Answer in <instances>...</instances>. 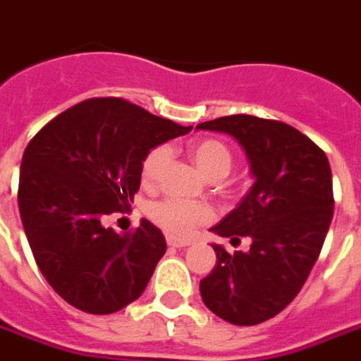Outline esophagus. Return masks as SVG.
Returning a JSON list of instances; mask_svg holds the SVG:
<instances>
[{
  "mask_svg": "<svg viewBox=\"0 0 361 361\" xmlns=\"http://www.w3.org/2000/svg\"><path fill=\"white\" fill-rule=\"evenodd\" d=\"M166 244H169L170 247H187L191 242L181 240V238H176V236H169V238H166Z\"/></svg>",
  "mask_w": 361,
  "mask_h": 361,
  "instance_id": "34e87169",
  "label": "esophagus"
}]
</instances>
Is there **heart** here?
Masks as SVG:
<instances>
[{
  "label": "heart",
  "mask_w": 361,
  "mask_h": 361,
  "mask_svg": "<svg viewBox=\"0 0 361 361\" xmlns=\"http://www.w3.org/2000/svg\"><path fill=\"white\" fill-rule=\"evenodd\" d=\"M189 155L200 170V174L212 181L224 180L233 169V153L219 140H197L189 145ZM170 159L169 147H155L149 151L142 162V180L145 183H155L166 169ZM151 217L157 225L176 236L191 235L192 229L212 219V210L206 204H189L176 199L157 202L151 208Z\"/></svg>",
  "instance_id": "obj_1"
}]
</instances>
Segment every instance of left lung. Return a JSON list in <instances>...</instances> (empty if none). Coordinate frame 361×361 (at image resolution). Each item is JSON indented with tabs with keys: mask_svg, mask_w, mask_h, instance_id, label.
<instances>
[{
	"mask_svg": "<svg viewBox=\"0 0 361 361\" xmlns=\"http://www.w3.org/2000/svg\"><path fill=\"white\" fill-rule=\"evenodd\" d=\"M229 134L246 153L254 185L212 233L238 240L231 255L212 244L217 263L200 280L208 309L235 326H255L290 305L309 279L334 217V183L326 153L280 121L229 115L197 125ZM240 242V240H238Z\"/></svg>",
	"mask_w": 361,
	"mask_h": 361,
	"instance_id": "1",
	"label": "left lung"
}]
</instances>
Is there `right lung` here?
Wrapping results in <instances>:
<instances>
[{
  "label": "right lung",
  "mask_w": 361,
  "mask_h": 361,
  "mask_svg": "<svg viewBox=\"0 0 361 361\" xmlns=\"http://www.w3.org/2000/svg\"><path fill=\"white\" fill-rule=\"evenodd\" d=\"M191 128L121 98H92L27 144L22 225L41 274L71 307L111 314L144 293L166 252L161 229L142 219L136 233H115L102 219L134 199L149 151Z\"/></svg>",
  "instance_id": "right-lung-1"
}]
</instances>
